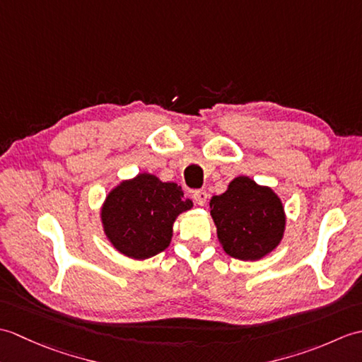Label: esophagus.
I'll list each match as a JSON object with an SVG mask.
<instances>
[{
    "label": "esophagus",
    "instance_id": "1",
    "mask_svg": "<svg viewBox=\"0 0 362 362\" xmlns=\"http://www.w3.org/2000/svg\"><path fill=\"white\" fill-rule=\"evenodd\" d=\"M193 199L194 202L199 205V206H204L206 204V201H209V194H206V191L201 189V191H194L193 193Z\"/></svg>",
    "mask_w": 362,
    "mask_h": 362
}]
</instances>
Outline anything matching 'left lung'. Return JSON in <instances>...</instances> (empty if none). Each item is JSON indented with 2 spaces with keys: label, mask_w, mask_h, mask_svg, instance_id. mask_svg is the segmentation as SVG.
I'll return each instance as SVG.
<instances>
[{
  "label": "left lung",
  "mask_w": 362,
  "mask_h": 362,
  "mask_svg": "<svg viewBox=\"0 0 362 362\" xmlns=\"http://www.w3.org/2000/svg\"><path fill=\"white\" fill-rule=\"evenodd\" d=\"M219 244L227 255L258 261L274 252L284 236L286 213L279 194L249 175H238L210 201Z\"/></svg>",
  "instance_id": "left-lung-1"
}]
</instances>
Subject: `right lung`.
<instances>
[{
	"label": "right lung",
	"mask_w": 362,
	"mask_h": 362,
	"mask_svg": "<svg viewBox=\"0 0 362 362\" xmlns=\"http://www.w3.org/2000/svg\"><path fill=\"white\" fill-rule=\"evenodd\" d=\"M191 209L193 201L183 197L177 183L140 173L110 189L99 214L115 250L132 259H148L171 244L175 219Z\"/></svg>",
	"instance_id": "1"
}]
</instances>
